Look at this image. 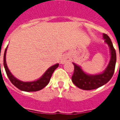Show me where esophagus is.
<instances>
[{"mask_svg":"<svg viewBox=\"0 0 120 120\" xmlns=\"http://www.w3.org/2000/svg\"><path fill=\"white\" fill-rule=\"evenodd\" d=\"M70 61V58L68 56H64V57L61 59V61H60V62L61 64H65V63L68 62H69Z\"/></svg>","mask_w":120,"mask_h":120,"instance_id":"esophagus-1","label":"esophagus"}]
</instances>
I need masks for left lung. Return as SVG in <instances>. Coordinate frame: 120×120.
I'll return each instance as SVG.
<instances>
[{
  "instance_id": "8db88e82",
  "label": "left lung",
  "mask_w": 120,
  "mask_h": 120,
  "mask_svg": "<svg viewBox=\"0 0 120 120\" xmlns=\"http://www.w3.org/2000/svg\"><path fill=\"white\" fill-rule=\"evenodd\" d=\"M103 37L105 42L108 44L111 51V59L108 65L103 73L89 75L82 70L80 66L73 63L75 70L72 76V82L78 88L83 90L95 89L107 83L113 76L116 62V51L108 35L103 34Z\"/></svg>"
}]
</instances>
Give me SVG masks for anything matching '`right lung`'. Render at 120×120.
Returning a JSON list of instances; mask_svg holds the SVG:
<instances>
[{"mask_svg": "<svg viewBox=\"0 0 120 120\" xmlns=\"http://www.w3.org/2000/svg\"><path fill=\"white\" fill-rule=\"evenodd\" d=\"M7 48H8V47H6V49L4 51V66L6 72L7 76L9 78V80L11 81V82L16 87H17L20 90H23V91H26V92L38 91V90H41L43 88H44L48 84V83L49 82L50 79H51V77L53 72L59 65L58 64H56L50 67L45 72L44 74L37 80L33 81V82H22V81L19 80L17 78H15L14 76L12 75L11 73L10 72V71L9 70V69L8 68L6 60Z\"/></svg>", "mask_w": 120, "mask_h": 120, "instance_id": "1", "label": "right lung"}]
</instances>
